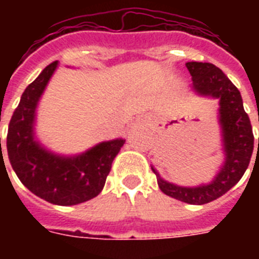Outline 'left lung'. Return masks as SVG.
<instances>
[{
	"label": "left lung",
	"instance_id": "8db88e82",
	"mask_svg": "<svg viewBox=\"0 0 259 259\" xmlns=\"http://www.w3.org/2000/svg\"><path fill=\"white\" fill-rule=\"evenodd\" d=\"M185 66L192 76L193 93L219 101L218 122L221 126L223 164L209 183L195 187L173 184L164 180L153 165L152 170L165 195L188 204L201 205L225 195L241 180L253 154L254 136L250 118L243 109L241 93L223 71L211 63L188 62Z\"/></svg>",
	"mask_w": 259,
	"mask_h": 259
}]
</instances>
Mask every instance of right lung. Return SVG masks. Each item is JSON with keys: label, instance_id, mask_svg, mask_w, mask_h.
<instances>
[{"label": "right lung", "instance_id": "right-lung-1", "mask_svg": "<svg viewBox=\"0 0 259 259\" xmlns=\"http://www.w3.org/2000/svg\"><path fill=\"white\" fill-rule=\"evenodd\" d=\"M58 67L59 62L51 63L22 93L10 119L6 149L12 168L30 192L52 204L75 205L102 192L125 140L99 142L72 156L55 153L38 141L36 111Z\"/></svg>", "mask_w": 259, "mask_h": 259}]
</instances>
